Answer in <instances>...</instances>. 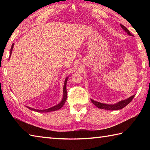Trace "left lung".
Wrapping results in <instances>:
<instances>
[{"instance_id":"1","label":"left lung","mask_w":150,"mask_h":150,"mask_svg":"<svg viewBox=\"0 0 150 150\" xmlns=\"http://www.w3.org/2000/svg\"><path fill=\"white\" fill-rule=\"evenodd\" d=\"M121 28L126 31V32L128 33V35H129V36H133L130 33L129 31L127 29V28L123 26L122 24H120ZM135 95H133L132 96H131L130 97L126 98L125 100H120L119 102H118L116 104H104V103H98L97 101H95L93 99H91V101L93 103V104L95 105V106H97V108H100V109H103V110H119L120 109H122L123 108H124L125 106H126L132 100V99L134 98Z\"/></svg>"}]
</instances>
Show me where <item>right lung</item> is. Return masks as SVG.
Here are the masks:
<instances>
[{
	"label": "right lung",
	"instance_id": "obj_1",
	"mask_svg": "<svg viewBox=\"0 0 150 150\" xmlns=\"http://www.w3.org/2000/svg\"><path fill=\"white\" fill-rule=\"evenodd\" d=\"M13 46H14V43H13L11 47V50H10V56H9V59L11 57V53H12V51H13ZM68 78L69 77H66L65 79V81H64V86H63V97L61 101L60 102V103L57 104L55 105V106H53V107H51L50 108H47V109L46 110H37V109H34V108H32L31 107L29 106H26L28 108H29L30 110L34 111H37V112H40V113H46V112H51V111H57L59 109H60L62 106L64 104L65 102L67 99V91H66V84H67V81L68 80Z\"/></svg>",
	"mask_w": 150,
	"mask_h": 150
}]
</instances>
